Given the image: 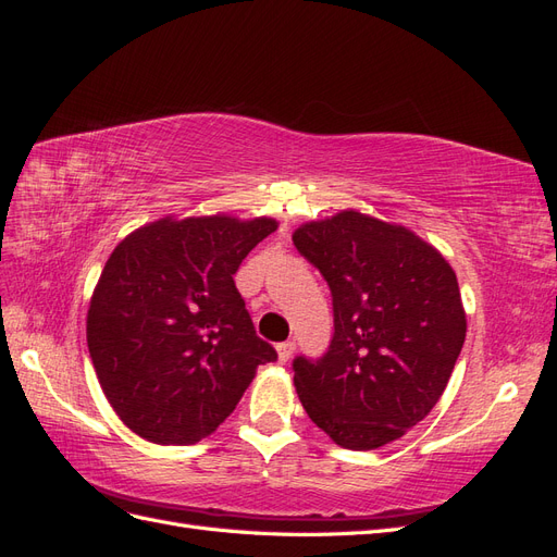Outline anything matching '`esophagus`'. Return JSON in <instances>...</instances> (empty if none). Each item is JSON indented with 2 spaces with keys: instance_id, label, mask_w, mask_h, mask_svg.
Masks as SVG:
<instances>
[{
  "instance_id": "esophagus-1",
  "label": "esophagus",
  "mask_w": 557,
  "mask_h": 557,
  "mask_svg": "<svg viewBox=\"0 0 557 557\" xmlns=\"http://www.w3.org/2000/svg\"><path fill=\"white\" fill-rule=\"evenodd\" d=\"M276 350H278V360L281 362H288L290 358H293V352H295V342H281L278 346H276Z\"/></svg>"
}]
</instances>
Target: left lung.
Wrapping results in <instances>:
<instances>
[{
  "instance_id": "left-lung-1",
  "label": "left lung",
  "mask_w": 557,
  "mask_h": 557,
  "mask_svg": "<svg viewBox=\"0 0 557 557\" xmlns=\"http://www.w3.org/2000/svg\"><path fill=\"white\" fill-rule=\"evenodd\" d=\"M293 242L330 285L334 334L323 356L293 360L313 423L350 450H374L420 423L446 391L465 344L458 278L413 232L342 211Z\"/></svg>"
}]
</instances>
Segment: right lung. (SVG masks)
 Instances as JSON below:
<instances>
[{"instance_id":"add662e5","label":"right lung","mask_w":557,"mask_h":557,"mask_svg":"<svg viewBox=\"0 0 557 557\" xmlns=\"http://www.w3.org/2000/svg\"><path fill=\"white\" fill-rule=\"evenodd\" d=\"M272 218H162L115 246L88 311L99 385L123 423L162 446L197 444L278 356L256 334L234 274Z\"/></svg>"}]
</instances>
